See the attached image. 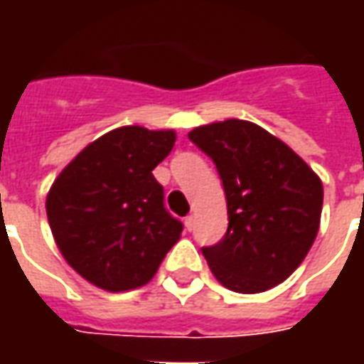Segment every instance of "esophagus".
Wrapping results in <instances>:
<instances>
[{"instance_id": "34e87169", "label": "esophagus", "mask_w": 364, "mask_h": 364, "mask_svg": "<svg viewBox=\"0 0 364 364\" xmlns=\"http://www.w3.org/2000/svg\"><path fill=\"white\" fill-rule=\"evenodd\" d=\"M185 228L189 230H193L195 228V216H193V214H191V216H187V218H185Z\"/></svg>"}]
</instances>
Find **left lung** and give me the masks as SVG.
<instances>
[{"mask_svg": "<svg viewBox=\"0 0 364 364\" xmlns=\"http://www.w3.org/2000/svg\"><path fill=\"white\" fill-rule=\"evenodd\" d=\"M189 138L214 161L228 205L226 236L203 247L213 274L242 294L281 284L318 236L320 177L282 140L250 120L197 127Z\"/></svg>", "mask_w": 364, "mask_h": 364, "instance_id": "left-lung-1", "label": "left lung"}]
</instances>
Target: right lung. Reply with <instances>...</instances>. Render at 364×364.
<instances>
[{
    "instance_id": "right-lung-1",
    "label": "right lung",
    "mask_w": 364,
    "mask_h": 364,
    "mask_svg": "<svg viewBox=\"0 0 364 364\" xmlns=\"http://www.w3.org/2000/svg\"><path fill=\"white\" fill-rule=\"evenodd\" d=\"M173 130L120 127L85 146L52 183L46 214L68 265L109 292L142 287L181 237L154 167Z\"/></svg>"
}]
</instances>
